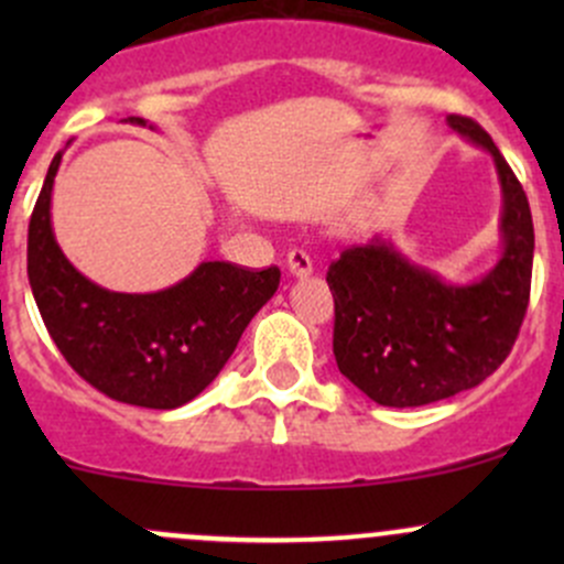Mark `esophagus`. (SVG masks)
<instances>
[{
  "instance_id": "34e87169",
  "label": "esophagus",
  "mask_w": 564,
  "mask_h": 564,
  "mask_svg": "<svg viewBox=\"0 0 564 564\" xmlns=\"http://www.w3.org/2000/svg\"><path fill=\"white\" fill-rule=\"evenodd\" d=\"M286 267L294 278H308L314 272V261H311V256L305 250H289Z\"/></svg>"
}]
</instances>
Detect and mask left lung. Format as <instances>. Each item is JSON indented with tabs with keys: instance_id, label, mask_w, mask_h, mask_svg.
Returning a JSON list of instances; mask_svg holds the SVG:
<instances>
[{
	"instance_id": "obj_1",
	"label": "left lung",
	"mask_w": 564,
	"mask_h": 564,
	"mask_svg": "<svg viewBox=\"0 0 564 564\" xmlns=\"http://www.w3.org/2000/svg\"><path fill=\"white\" fill-rule=\"evenodd\" d=\"M447 124L497 169V264L475 281H447L377 235L327 272L338 371L382 406H425L477 388L510 355L527 314L534 229L524 187L475 119L451 113Z\"/></svg>"
}]
</instances>
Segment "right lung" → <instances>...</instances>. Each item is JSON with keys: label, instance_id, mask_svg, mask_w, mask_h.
Returning <instances> with one entry per match:
<instances>
[{"label": "right lung", "instance_id": "1", "mask_svg": "<svg viewBox=\"0 0 564 564\" xmlns=\"http://www.w3.org/2000/svg\"><path fill=\"white\" fill-rule=\"evenodd\" d=\"M122 122L147 128L141 117ZM62 155L65 150L56 152L45 174L26 246L30 286L48 335L73 371L113 401L144 409L193 401L226 366L250 318L278 292L281 270L250 272L226 261H202L161 292L124 294L98 286L62 253L51 226Z\"/></svg>", "mask_w": 564, "mask_h": 564}]
</instances>
